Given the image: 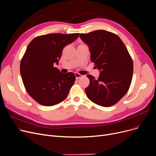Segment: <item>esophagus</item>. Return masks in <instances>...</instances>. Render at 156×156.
<instances>
[{"label": "esophagus", "instance_id": "esophagus-1", "mask_svg": "<svg viewBox=\"0 0 156 156\" xmlns=\"http://www.w3.org/2000/svg\"><path fill=\"white\" fill-rule=\"evenodd\" d=\"M75 76H76V79H78L79 78H80V77L81 76V75H80V74H79V73H75Z\"/></svg>", "mask_w": 156, "mask_h": 156}]
</instances>
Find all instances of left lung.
<instances>
[{"label": "left lung", "mask_w": 156, "mask_h": 156, "mask_svg": "<svg viewBox=\"0 0 156 156\" xmlns=\"http://www.w3.org/2000/svg\"><path fill=\"white\" fill-rule=\"evenodd\" d=\"M90 52V60L100 71L99 78L90 75L85 88L88 99L103 107L117 103L128 92L132 82L133 64L126 47L116 34L102 30L80 34Z\"/></svg>", "instance_id": "obj_1"}]
</instances>
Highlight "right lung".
<instances>
[{"label": "right lung", "mask_w": 156, "mask_h": 156, "mask_svg": "<svg viewBox=\"0 0 156 156\" xmlns=\"http://www.w3.org/2000/svg\"><path fill=\"white\" fill-rule=\"evenodd\" d=\"M79 34H51L37 37L28 45L20 64L23 82L28 94L38 104L52 106L63 101L76 77L62 73L59 64L63 48L73 42Z\"/></svg>", "instance_id": "1"}]
</instances>
